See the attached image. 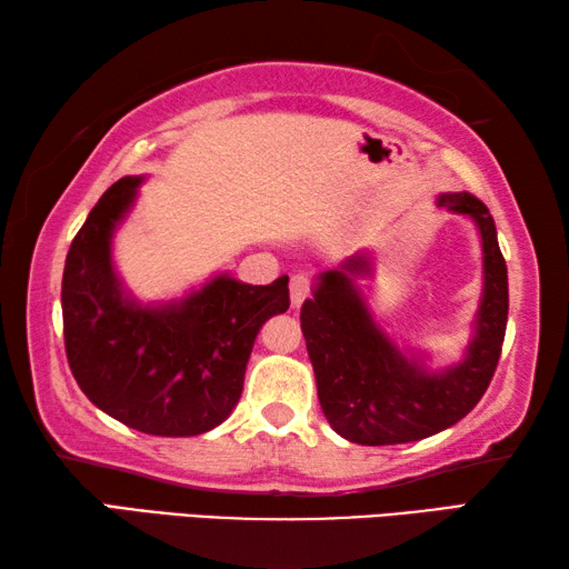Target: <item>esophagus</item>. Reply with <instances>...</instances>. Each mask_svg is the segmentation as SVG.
<instances>
[{
  "mask_svg": "<svg viewBox=\"0 0 569 569\" xmlns=\"http://www.w3.org/2000/svg\"><path fill=\"white\" fill-rule=\"evenodd\" d=\"M310 295H312V279H310V274H305V272L292 274V279H290V300H292V307H300Z\"/></svg>",
  "mask_w": 569,
  "mask_h": 569,
  "instance_id": "1",
  "label": "esophagus"
}]
</instances>
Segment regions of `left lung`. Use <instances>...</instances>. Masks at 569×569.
Segmentation results:
<instances>
[{"label":"left lung","instance_id":"obj_1","mask_svg":"<svg viewBox=\"0 0 569 569\" xmlns=\"http://www.w3.org/2000/svg\"><path fill=\"white\" fill-rule=\"evenodd\" d=\"M439 207L469 213L481 231L483 300L469 356L439 376L408 362L376 328L352 277L368 272L366 257H352L342 272L320 277L300 320L310 352L322 413L342 439L362 446L421 441L459 423L495 378L505 346L509 284L497 227L489 209L469 191L441 193Z\"/></svg>","mask_w":569,"mask_h":569}]
</instances>
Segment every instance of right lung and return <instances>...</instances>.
I'll list each match as a JSON object with an SVG mask.
<instances>
[{"instance_id":"right-lung-1","label":"right lung","mask_w":569,"mask_h":569,"mask_svg":"<svg viewBox=\"0 0 569 569\" xmlns=\"http://www.w3.org/2000/svg\"><path fill=\"white\" fill-rule=\"evenodd\" d=\"M138 176L102 193L74 234L62 272L64 352L100 411L141 433L199 436L234 411L262 325L290 307V277L244 284L227 274L169 307L123 300L110 234L136 197Z\"/></svg>"}]
</instances>
